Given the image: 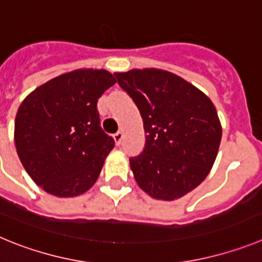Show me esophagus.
<instances>
[{"mask_svg":"<svg viewBox=\"0 0 262 262\" xmlns=\"http://www.w3.org/2000/svg\"><path fill=\"white\" fill-rule=\"evenodd\" d=\"M113 138H114V142H115V144H117V145H119L120 143H122V139H123V134L120 133V131H118L117 134H114V135H113Z\"/></svg>","mask_w":262,"mask_h":262,"instance_id":"obj_1","label":"esophagus"}]
</instances>
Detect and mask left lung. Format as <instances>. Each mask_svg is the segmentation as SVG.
<instances>
[{
    "mask_svg": "<svg viewBox=\"0 0 262 262\" xmlns=\"http://www.w3.org/2000/svg\"><path fill=\"white\" fill-rule=\"evenodd\" d=\"M143 118L145 144L129 159L134 177L156 200L195 189L214 165L222 126L211 99L180 76L161 69L114 73Z\"/></svg>",
    "mask_w": 262,
    "mask_h": 262,
    "instance_id": "1",
    "label": "left lung"
}]
</instances>
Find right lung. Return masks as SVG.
<instances>
[{
	"instance_id": "add662e5",
	"label": "right lung",
	"mask_w": 262,
	"mask_h": 262,
	"mask_svg": "<svg viewBox=\"0 0 262 262\" xmlns=\"http://www.w3.org/2000/svg\"><path fill=\"white\" fill-rule=\"evenodd\" d=\"M103 69H78L36 88L18 108L14 142L23 168L56 196H76L97 181L114 139L103 133L98 98L115 84Z\"/></svg>"
}]
</instances>
